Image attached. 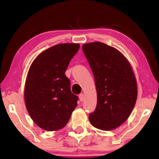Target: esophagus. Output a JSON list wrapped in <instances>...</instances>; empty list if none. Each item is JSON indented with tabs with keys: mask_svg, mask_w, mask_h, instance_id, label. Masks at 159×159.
Masks as SVG:
<instances>
[{
	"mask_svg": "<svg viewBox=\"0 0 159 159\" xmlns=\"http://www.w3.org/2000/svg\"><path fill=\"white\" fill-rule=\"evenodd\" d=\"M79 97V99H80V102H83V101L84 100V99H85V95H83V93L80 94Z\"/></svg>",
	"mask_w": 159,
	"mask_h": 159,
	"instance_id": "esophagus-1",
	"label": "esophagus"
}]
</instances>
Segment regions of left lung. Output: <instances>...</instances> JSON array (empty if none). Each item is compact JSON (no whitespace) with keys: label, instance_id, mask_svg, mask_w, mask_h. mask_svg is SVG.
<instances>
[{"label":"left lung","instance_id":"1","mask_svg":"<svg viewBox=\"0 0 159 159\" xmlns=\"http://www.w3.org/2000/svg\"><path fill=\"white\" fill-rule=\"evenodd\" d=\"M95 77L98 103L89 115L94 127L111 130L128 119L138 96L136 79L129 61L116 48L101 42L83 45Z\"/></svg>","mask_w":159,"mask_h":159}]
</instances>
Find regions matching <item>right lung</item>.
Instances as JSON below:
<instances>
[{"instance_id":"right-lung-1","label":"right lung","mask_w":159,"mask_h":159,"mask_svg":"<svg viewBox=\"0 0 159 159\" xmlns=\"http://www.w3.org/2000/svg\"><path fill=\"white\" fill-rule=\"evenodd\" d=\"M79 43L54 45L41 52L29 68L25 88L26 109L32 120L45 130L64 128L77 106L65 71L79 50Z\"/></svg>"}]
</instances>
